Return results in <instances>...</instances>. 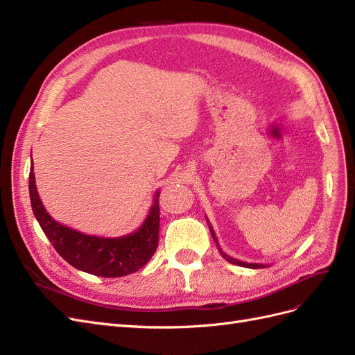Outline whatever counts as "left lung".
Instances as JSON below:
<instances>
[{
	"label": "left lung",
	"mask_w": 355,
	"mask_h": 355,
	"mask_svg": "<svg viewBox=\"0 0 355 355\" xmlns=\"http://www.w3.org/2000/svg\"><path fill=\"white\" fill-rule=\"evenodd\" d=\"M207 223H208V225H209V232H211V236H212V239H214V242L216 243V248H218V250H220V254H221V257L225 259V261H228V262H232V264H234V266H240V267H246V268H264V267H267V266H264V264H249V262H243V261H239V259H236V258H232V257H228L227 254H224V250L220 248V243H218V239H216V236H215V232H214V228H212V225H211V223L207 220Z\"/></svg>",
	"instance_id": "8db88e82"
}]
</instances>
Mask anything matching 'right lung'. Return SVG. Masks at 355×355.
I'll return each instance as SVG.
<instances>
[{"instance_id":"1","label":"right lung","mask_w":355,"mask_h":355,"mask_svg":"<svg viewBox=\"0 0 355 355\" xmlns=\"http://www.w3.org/2000/svg\"><path fill=\"white\" fill-rule=\"evenodd\" d=\"M29 196L33 215L57 254L78 270L100 277H122L139 271L156 252L159 242V215H161L159 190L139 230L115 239L84 234L53 220L40 199L32 162Z\"/></svg>"}]
</instances>
